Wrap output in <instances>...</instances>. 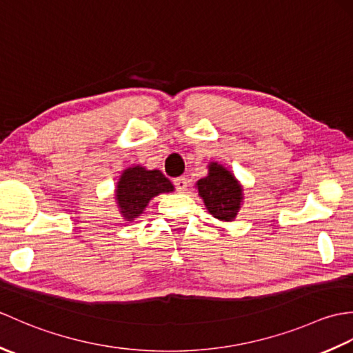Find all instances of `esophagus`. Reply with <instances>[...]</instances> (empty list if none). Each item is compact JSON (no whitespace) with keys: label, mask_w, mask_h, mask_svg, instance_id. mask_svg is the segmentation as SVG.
<instances>
[{"label":"esophagus","mask_w":353,"mask_h":353,"mask_svg":"<svg viewBox=\"0 0 353 353\" xmlns=\"http://www.w3.org/2000/svg\"><path fill=\"white\" fill-rule=\"evenodd\" d=\"M172 182H174V186L177 191H181V192L186 191V186H188V181H186V177H176Z\"/></svg>","instance_id":"esophagus-1"}]
</instances>
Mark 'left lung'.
<instances>
[{
	"label": "left lung",
	"mask_w": 353,
	"mask_h": 353,
	"mask_svg": "<svg viewBox=\"0 0 353 353\" xmlns=\"http://www.w3.org/2000/svg\"><path fill=\"white\" fill-rule=\"evenodd\" d=\"M208 176L196 183L205 206L220 221H234L243 203V186L223 165L211 162Z\"/></svg>",
	"instance_id": "left-lung-1"
}]
</instances>
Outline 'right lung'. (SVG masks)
<instances>
[{"mask_svg": "<svg viewBox=\"0 0 353 353\" xmlns=\"http://www.w3.org/2000/svg\"><path fill=\"white\" fill-rule=\"evenodd\" d=\"M171 191H174V186L159 170H145L141 165H133L119 176L115 199L119 212L127 221H132L144 212L153 197Z\"/></svg>", "mask_w": 353, "mask_h": 353, "instance_id": "obj_1", "label": "right lung"}]
</instances>
